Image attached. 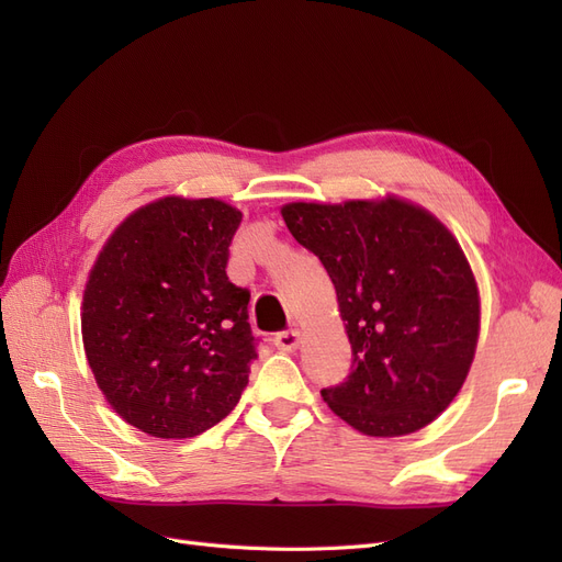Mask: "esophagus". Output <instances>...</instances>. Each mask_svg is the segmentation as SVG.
<instances>
[{"mask_svg":"<svg viewBox=\"0 0 562 562\" xmlns=\"http://www.w3.org/2000/svg\"><path fill=\"white\" fill-rule=\"evenodd\" d=\"M274 345L281 349V351H295L300 347V330L291 328V330H281L277 333L274 337Z\"/></svg>","mask_w":562,"mask_h":562,"instance_id":"1","label":"esophagus"}]
</instances>
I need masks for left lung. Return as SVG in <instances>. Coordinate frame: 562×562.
<instances>
[{"label": "left lung", "instance_id": "obj_1", "mask_svg": "<svg viewBox=\"0 0 562 562\" xmlns=\"http://www.w3.org/2000/svg\"><path fill=\"white\" fill-rule=\"evenodd\" d=\"M281 215L326 267L347 321L351 372L323 401L368 436L427 427L462 389L479 339V288L454 236L398 199L288 203Z\"/></svg>", "mask_w": 562, "mask_h": 562}]
</instances>
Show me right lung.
<instances>
[{"label":"right lung","instance_id":"1","mask_svg":"<svg viewBox=\"0 0 562 562\" xmlns=\"http://www.w3.org/2000/svg\"><path fill=\"white\" fill-rule=\"evenodd\" d=\"M241 213L217 199L135 211L105 244L83 291L81 337L114 411L157 438H192L239 403L258 337L250 291L227 277Z\"/></svg>","mask_w":562,"mask_h":562}]
</instances>
